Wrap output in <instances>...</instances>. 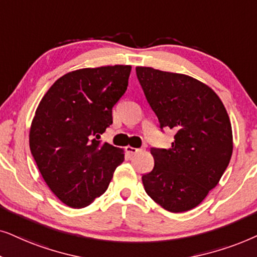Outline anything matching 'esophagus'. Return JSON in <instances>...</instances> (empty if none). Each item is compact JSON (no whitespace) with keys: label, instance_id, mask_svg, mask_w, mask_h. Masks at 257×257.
<instances>
[{"label":"esophagus","instance_id":"esophagus-1","mask_svg":"<svg viewBox=\"0 0 257 257\" xmlns=\"http://www.w3.org/2000/svg\"><path fill=\"white\" fill-rule=\"evenodd\" d=\"M143 150H145L143 147H142V148H134V147H131V146L125 147V152L128 154H132V155H135V154L141 153V152H143Z\"/></svg>","mask_w":257,"mask_h":257}]
</instances>
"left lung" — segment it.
I'll list each match as a JSON object with an SVG mask.
<instances>
[{
  "instance_id": "1",
  "label": "left lung",
  "mask_w": 257,
  "mask_h": 257,
  "mask_svg": "<svg viewBox=\"0 0 257 257\" xmlns=\"http://www.w3.org/2000/svg\"><path fill=\"white\" fill-rule=\"evenodd\" d=\"M136 75L161 131L175 132L169 149H150L155 164L142 176L146 193L172 213L193 209L217 186L230 161L227 110L213 89L187 75L149 67H136Z\"/></svg>"
}]
</instances>
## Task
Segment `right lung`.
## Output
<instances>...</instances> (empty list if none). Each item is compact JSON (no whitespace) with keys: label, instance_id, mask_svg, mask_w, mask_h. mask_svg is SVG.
I'll use <instances>...</instances> for the list:
<instances>
[{"label":"right lung","instance_id":"obj_1","mask_svg":"<svg viewBox=\"0 0 257 257\" xmlns=\"http://www.w3.org/2000/svg\"><path fill=\"white\" fill-rule=\"evenodd\" d=\"M131 66L85 68L60 77L41 100L29 134L30 152L50 190L67 206L83 208L107 190L124 160L101 142L112 107L125 93Z\"/></svg>","mask_w":257,"mask_h":257}]
</instances>
